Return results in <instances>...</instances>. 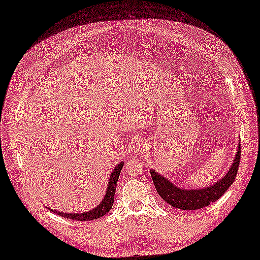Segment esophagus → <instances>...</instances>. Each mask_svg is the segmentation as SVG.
Masks as SVG:
<instances>
[{"mask_svg":"<svg viewBox=\"0 0 260 260\" xmlns=\"http://www.w3.org/2000/svg\"><path fill=\"white\" fill-rule=\"evenodd\" d=\"M145 145H146L145 140L142 139V138H139L137 140H134V142L132 143V148H133L134 150L141 151V150H143L144 148H145Z\"/></svg>","mask_w":260,"mask_h":260,"instance_id":"esophagus-1","label":"esophagus"}]
</instances>
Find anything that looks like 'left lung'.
<instances>
[{
	"mask_svg": "<svg viewBox=\"0 0 260 260\" xmlns=\"http://www.w3.org/2000/svg\"><path fill=\"white\" fill-rule=\"evenodd\" d=\"M240 144H238L237 153L235 155L234 163L229 169L228 174L215 184L204 188L184 189L177 187L174 183H171L165 177L157 174L155 170L150 169L155 189L165 202L176 208L183 209V211H194V209L206 207L223 196L235 181L240 163Z\"/></svg>",
	"mask_w": 260,
	"mask_h": 260,
	"instance_id": "left-lung-1",
	"label": "left lung"
}]
</instances>
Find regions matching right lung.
Segmentation results:
<instances>
[{
    "label": "right lung",
    "instance_id": "add662e5",
    "mask_svg": "<svg viewBox=\"0 0 260 260\" xmlns=\"http://www.w3.org/2000/svg\"><path fill=\"white\" fill-rule=\"evenodd\" d=\"M123 166V162H120L118 165H116V167L113 169L112 174H111L110 178H109V184L107 187V191L106 194L104 197L103 201L101 202V204L96 206L95 208L91 209V211H88L85 213H63V212H58L55 211V209H51L55 214L64 217L67 219H72V220H77V221H91V220H95L101 218L103 216H105L113 205L114 202V194H115V190H116V184L118 181V177L121 171V168ZM48 208V207H47ZM49 209V208H48Z\"/></svg>",
    "mask_w": 260,
    "mask_h": 260
}]
</instances>
